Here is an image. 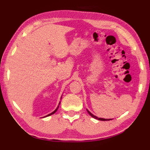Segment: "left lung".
<instances>
[{"mask_svg":"<svg viewBox=\"0 0 150 150\" xmlns=\"http://www.w3.org/2000/svg\"><path fill=\"white\" fill-rule=\"evenodd\" d=\"M87 112H88V113H89L90 115H91L92 117H93V118H95V119H96V120H100V121H109V120H112V119H104V118H100V117H96V115H93L91 113V112L89 111V110H88L87 109Z\"/></svg>","mask_w":150,"mask_h":150,"instance_id":"left-lung-1","label":"left lung"}]
</instances>
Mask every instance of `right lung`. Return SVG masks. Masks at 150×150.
I'll list each match as a JSON object with an SVG mask.
<instances>
[{"label":"right lung","mask_w":150,"mask_h":150,"mask_svg":"<svg viewBox=\"0 0 150 150\" xmlns=\"http://www.w3.org/2000/svg\"><path fill=\"white\" fill-rule=\"evenodd\" d=\"M61 98H62V96H61ZM60 103H61V102H59V106H57V108H56V109H55V110H54V111H53L52 112H51V113H50V114L47 115H46V116H45V117H43V118H44V117H46L50 116V115H53V114H54V113H55V112H57V110H58V108H59V104H60Z\"/></svg>","instance_id":"obj_1"}]
</instances>
